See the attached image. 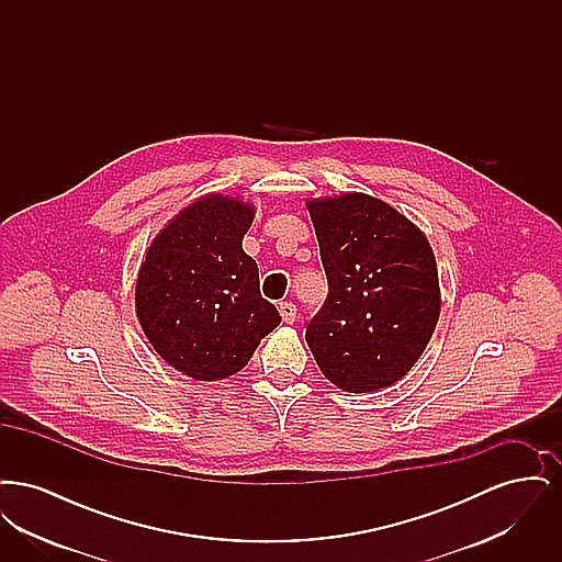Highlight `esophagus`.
Masks as SVG:
<instances>
[{"instance_id": "esophagus-1", "label": "esophagus", "mask_w": 562, "mask_h": 562, "mask_svg": "<svg viewBox=\"0 0 562 562\" xmlns=\"http://www.w3.org/2000/svg\"><path fill=\"white\" fill-rule=\"evenodd\" d=\"M280 316H282V321L286 322V324H293L294 318H296L294 303H289V301L280 303Z\"/></svg>"}]
</instances>
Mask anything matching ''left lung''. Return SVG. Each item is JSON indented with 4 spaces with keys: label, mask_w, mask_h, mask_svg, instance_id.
<instances>
[{
    "label": "left lung",
    "mask_w": 562,
    "mask_h": 562,
    "mask_svg": "<svg viewBox=\"0 0 562 562\" xmlns=\"http://www.w3.org/2000/svg\"><path fill=\"white\" fill-rule=\"evenodd\" d=\"M328 294L305 339L324 376L364 394L394 385L440 316L436 257L426 234L367 193L310 200Z\"/></svg>",
    "instance_id": "8db88e82"
}]
</instances>
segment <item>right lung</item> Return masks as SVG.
Returning a JSON list of instances; mask_svg holds the SVG:
<instances>
[{
    "instance_id": "obj_1",
    "label": "right lung",
    "mask_w": 562,
    "mask_h": 562,
    "mask_svg": "<svg viewBox=\"0 0 562 562\" xmlns=\"http://www.w3.org/2000/svg\"><path fill=\"white\" fill-rule=\"evenodd\" d=\"M255 206L211 193L177 214L147 248L136 316L161 358L198 381L241 371L280 314L261 296L259 268L241 250Z\"/></svg>"
}]
</instances>
